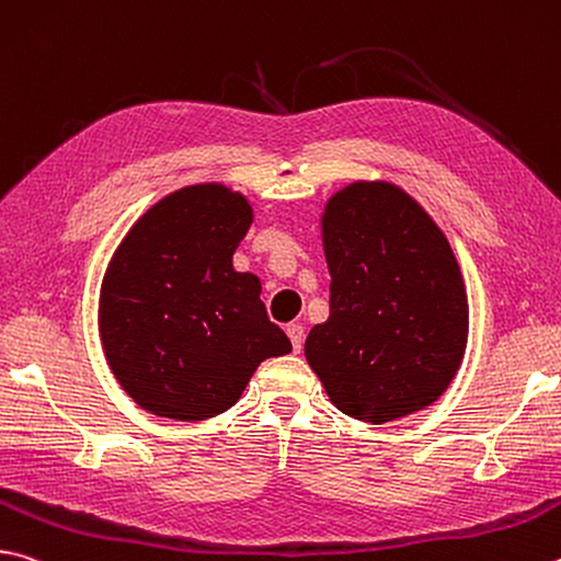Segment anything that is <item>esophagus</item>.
Wrapping results in <instances>:
<instances>
[{"instance_id": "34e87169", "label": "esophagus", "mask_w": 561, "mask_h": 561, "mask_svg": "<svg viewBox=\"0 0 561 561\" xmlns=\"http://www.w3.org/2000/svg\"><path fill=\"white\" fill-rule=\"evenodd\" d=\"M287 335H289V341H291L294 353H299L301 345H304V329H301V325L299 323H291L289 329H287Z\"/></svg>"}]
</instances>
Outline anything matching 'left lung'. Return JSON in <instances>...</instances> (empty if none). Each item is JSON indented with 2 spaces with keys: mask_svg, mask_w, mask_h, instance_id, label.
<instances>
[{
  "mask_svg": "<svg viewBox=\"0 0 561 561\" xmlns=\"http://www.w3.org/2000/svg\"><path fill=\"white\" fill-rule=\"evenodd\" d=\"M331 313L307 335V360L331 402L385 424L439 400L461 368L468 299L449 240L387 181H355L321 216Z\"/></svg>",
  "mask_w": 561,
  "mask_h": 561,
  "instance_id": "obj_1",
  "label": "left lung"
}]
</instances>
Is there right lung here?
Segmentation results:
<instances>
[{
  "label": "right lung",
  "instance_id": "right-lung-1",
  "mask_svg": "<svg viewBox=\"0 0 561 561\" xmlns=\"http://www.w3.org/2000/svg\"><path fill=\"white\" fill-rule=\"evenodd\" d=\"M250 226L242 193L196 183L154 203L112 254L98 331L141 410L181 422L222 414L262 360L291 351L267 319L260 279L232 270Z\"/></svg>",
  "mask_w": 561,
  "mask_h": 561
}]
</instances>
